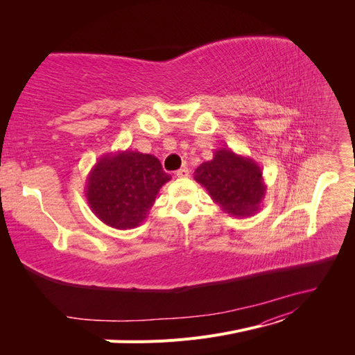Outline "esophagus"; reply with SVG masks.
Segmentation results:
<instances>
[{"instance_id":"esophagus-1","label":"esophagus","mask_w":355,"mask_h":355,"mask_svg":"<svg viewBox=\"0 0 355 355\" xmlns=\"http://www.w3.org/2000/svg\"><path fill=\"white\" fill-rule=\"evenodd\" d=\"M176 176H178V178H188V176H189V170H188V167H182V168H179V170L176 171Z\"/></svg>"}]
</instances>
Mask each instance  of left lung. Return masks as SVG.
<instances>
[{"instance_id": "obj_1", "label": "left lung", "mask_w": 355, "mask_h": 355, "mask_svg": "<svg viewBox=\"0 0 355 355\" xmlns=\"http://www.w3.org/2000/svg\"><path fill=\"white\" fill-rule=\"evenodd\" d=\"M194 179L225 213L235 218L253 216L266 194L259 164L231 148L214 149L213 159L197 167Z\"/></svg>"}]
</instances>
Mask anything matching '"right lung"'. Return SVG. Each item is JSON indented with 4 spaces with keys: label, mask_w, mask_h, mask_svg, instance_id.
<instances>
[{
    "label": "right lung",
    "mask_w": 355,
    "mask_h": 355,
    "mask_svg": "<svg viewBox=\"0 0 355 355\" xmlns=\"http://www.w3.org/2000/svg\"><path fill=\"white\" fill-rule=\"evenodd\" d=\"M170 179L157 157L125 149L96 161L84 194L96 218L105 225L132 230L146 219L158 191Z\"/></svg>",
    "instance_id": "right-lung-1"
}]
</instances>
